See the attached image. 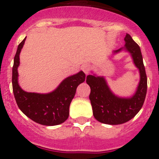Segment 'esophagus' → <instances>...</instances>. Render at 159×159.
I'll list each match as a JSON object with an SVG mask.
<instances>
[{"instance_id": "obj_1", "label": "esophagus", "mask_w": 159, "mask_h": 159, "mask_svg": "<svg viewBox=\"0 0 159 159\" xmlns=\"http://www.w3.org/2000/svg\"><path fill=\"white\" fill-rule=\"evenodd\" d=\"M90 69H91V67L89 65H82V70L84 72L85 74H88L90 72Z\"/></svg>"}]
</instances>
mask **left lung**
I'll use <instances>...</instances> for the list:
<instances>
[{"mask_svg":"<svg viewBox=\"0 0 159 159\" xmlns=\"http://www.w3.org/2000/svg\"><path fill=\"white\" fill-rule=\"evenodd\" d=\"M125 46L113 51V55L125 50L130 53L135 66L139 72V82L136 90L130 97H120L110 90L104 76L95 74L87 76V84L91 87L89 98L93 114L98 121L107 125H120L133 118L142 108L148 88L145 68L141 50L137 43L129 34L125 38Z\"/></svg>","mask_w":159,"mask_h":159,"instance_id":"1","label":"left lung"}]
</instances>
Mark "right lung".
<instances>
[{
  "instance_id": "add662e5",
  "label": "right lung",
  "mask_w": 159,
  "mask_h": 159,
  "mask_svg": "<svg viewBox=\"0 0 159 159\" xmlns=\"http://www.w3.org/2000/svg\"><path fill=\"white\" fill-rule=\"evenodd\" d=\"M26 38L19 44L12 67V89L20 110L36 123L53 126L63 123L69 115L70 103L75 94L76 88L85 81L83 71L67 77L54 91L46 94L27 92L18 82L20 54Z\"/></svg>"
}]
</instances>
